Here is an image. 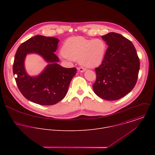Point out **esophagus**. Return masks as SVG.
I'll return each mask as SVG.
<instances>
[{
  "instance_id": "esophagus-1",
  "label": "esophagus",
  "mask_w": 155,
  "mask_h": 155,
  "mask_svg": "<svg viewBox=\"0 0 155 155\" xmlns=\"http://www.w3.org/2000/svg\"><path fill=\"white\" fill-rule=\"evenodd\" d=\"M86 69L85 68H78V71L80 72H84Z\"/></svg>"
}]
</instances>
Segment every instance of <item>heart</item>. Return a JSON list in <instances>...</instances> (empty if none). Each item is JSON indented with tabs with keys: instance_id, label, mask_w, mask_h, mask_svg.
I'll return each instance as SVG.
<instances>
[{
	"instance_id": "1",
	"label": "heart",
	"mask_w": 155,
	"mask_h": 155,
	"mask_svg": "<svg viewBox=\"0 0 155 155\" xmlns=\"http://www.w3.org/2000/svg\"><path fill=\"white\" fill-rule=\"evenodd\" d=\"M107 47L106 42L101 38L71 37L63 45L61 55L64 59L78 60L83 66L94 68L102 63Z\"/></svg>"
}]
</instances>
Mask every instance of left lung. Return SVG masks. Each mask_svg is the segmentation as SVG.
Segmentation results:
<instances>
[{"label": "left lung", "instance_id": "1", "mask_svg": "<svg viewBox=\"0 0 155 155\" xmlns=\"http://www.w3.org/2000/svg\"><path fill=\"white\" fill-rule=\"evenodd\" d=\"M108 46L99 67L95 69V94L107 101H115L127 94L135 86L140 61L132 43L115 32L102 36Z\"/></svg>", "mask_w": 155, "mask_h": 155}]
</instances>
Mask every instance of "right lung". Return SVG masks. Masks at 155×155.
I'll use <instances>...</instances> for the list:
<instances>
[{
    "instance_id": "add662e5",
    "label": "right lung",
    "mask_w": 155,
    "mask_h": 155,
    "mask_svg": "<svg viewBox=\"0 0 155 155\" xmlns=\"http://www.w3.org/2000/svg\"><path fill=\"white\" fill-rule=\"evenodd\" d=\"M59 40L55 37L35 35L18 47L13 65V75L20 92L28 100L42 105H51L63 99L67 94L71 81L77 73L75 68H65L58 64L54 54ZM29 54L40 55L48 65L36 76L26 72L24 61Z\"/></svg>"
}]
</instances>
